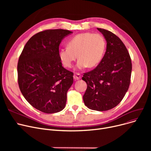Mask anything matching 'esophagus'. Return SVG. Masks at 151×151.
Masks as SVG:
<instances>
[{"label":"esophagus","instance_id":"1","mask_svg":"<svg viewBox=\"0 0 151 151\" xmlns=\"http://www.w3.org/2000/svg\"><path fill=\"white\" fill-rule=\"evenodd\" d=\"M73 78H74V80H80V79L81 78V75L80 73H76L73 75Z\"/></svg>","mask_w":151,"mask_h":151}]
</instances>
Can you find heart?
<instances>
[{
  "mask_svg": "<svg viewBox=\"0 0 151 151\" xmlns=\"http://www.w3.org/2000/svg\"><path fill=\"white\" fill-rule=\"evenodd\" d=\"M105 50L106 41L103 35L84 32L71 38L67 47L60 49L58 55L62 65L67 68L73 66L78 56L76 68L83 70L97 66L104 58Z\"/></svg>",
  "mask_w": 151,
  "mask_h": 151,
  "instance_id": "obj_1",
  "label": "heart"
}]
</instances>
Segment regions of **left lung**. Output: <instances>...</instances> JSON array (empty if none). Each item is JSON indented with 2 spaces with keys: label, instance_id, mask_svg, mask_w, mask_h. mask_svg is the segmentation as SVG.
<instances>
[{
  "label": "left lung",
  "instance_id": "8db88e82",
  "mask_svg": "<svg viewBox=\"0 0 151 151\" xmlns=\"http://www.w3.org/2000/svg\"><path fill=\"white\" fill-rule=\"evenodd\" d=\"M97 30L106 40V49L98 66L82 78L88 85L83 101L88 108L104 111L114 108L123 99L129 89L132 65L121 40L111 32Z\"/></svg>",
  "mask_w": 151,
  "mask_h": 151
}]
</instances>
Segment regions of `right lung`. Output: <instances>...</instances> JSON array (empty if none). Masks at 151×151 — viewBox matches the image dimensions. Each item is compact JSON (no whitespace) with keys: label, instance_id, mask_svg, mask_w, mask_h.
Masks as SVG:
<instances>
[{"label":"right lung","instance_id":"obj_1","mask_svg":"<svg viewBox=\"0 0 151 151\" xmlns=\"http://www.w3.org/2000/svg\"><path fill=\"white\" fill-rule=\"evenodd\" d=\"M73 32L46 30L32 37L18 63V84L24 97L37 109L55 113L64 109L73 73L62 65L58 52L62 40Z\"/></svg>","mask_w":151,"mask_h":151}]
</instances>
